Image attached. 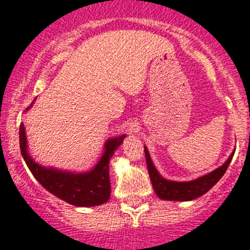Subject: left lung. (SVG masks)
<instances>
[{"label":"left lung","instance_id":"8db88e82","mask_svg":"<svg viewBox=\"0 0 250 250\" xmlns=\"http://www.w3.org/2000/svg\"><path fill=\"white\" fill-rule=\"evenodd\" d=\"M145 154L146 162H147L148 174H149L150 181H152L155 194H157L160 199H164V201L186 202L203 196V194H206L212 186H215V184H216V182L224 176L225 172H226L234 152L231 153L229 159H227L221 167L215 169L214 171L209 172V174L204 175V176L198 177V179L196 180L186 182L170 181V180L164 179V177L157 171V169H155L154 164H153L152 159H150L149 153H148L147 147H145Z\"/></svg>","mask_w":250,"mask_h":250}]
</instances>
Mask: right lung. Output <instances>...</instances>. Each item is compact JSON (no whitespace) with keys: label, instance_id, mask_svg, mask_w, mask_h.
<instances>
[{"label":"right lung","instance_id":"right-lung-1","mask_svg":"<svg viewBox=\"0 0 250 250\" xmlns=\"http://www.w3.org/2000/svg\"><path fill=\"white\" fill-rule=\"evenodd\" d=\"M125 137V135H122L119 137L108 140L104 145V152L95 167L87 172L76 174L38 164L28 153L25 127L23 123L19 127L21 152L31 174L47 191L75 207L101 206L109 199V160Z\"/></svg>","mask_w":250,"mask_h":250}]
</instances>
